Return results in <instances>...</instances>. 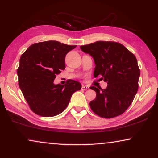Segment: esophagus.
Segmentation results:
<instances>
[{"instance_id": "34e87169", "label": "esophagus", "mask_w": 158, "mask_h": 158, "mask_svg": "<svg viewBox=\"0 0 158 158\" xmlns=\"http://www.w3.org/2000/svg\"><path fill=\"white\" fill-rule=\"evenodd\" d=\"M88 89H89V86H88V85H83V86H82V90H86Z\"/></svg>"}]
</instances>
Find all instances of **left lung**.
Instances as JSON below:
<instances>
[{"mask_svg":"<svg viewBox=\"0 0 158 158\" xmlns=\"http://www.w3.org/2000/svg\"><path fill=\"white\" fill-rule=\"evenodd\" d=\"M83 52L94 58V75H101L106 89L90 87L96 97L90 102L92 111L101 117L111 118L122 114L132 103L138 90L140 70L135 56L124 45L98 41L81 46Z\"/></svg>","mask_w":158,"mask_h":158,"instance_id":"8db88e82","label":"left lung"}]
</instances>
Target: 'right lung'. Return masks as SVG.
<instances>
[{
    "instance_id": "obj_1",
    "label": "right lung",
    "mask_w": 158,
    "mask_h": 158,
    "mask_svg": "<svg viewBox=\"0 0 158 158\" xmlns=\"http://www.w3.org/2000/svg\"><path fill=\"white\" fill-rule=\"evenodd\" d=\"M75 47L47 41L33 44L21 56L19 85L34 113L44 117L57 116L68 106L73 93L81 89V84L73 80L63 85L54 84L56 75L65 68L67 53Z\"/></svg>"
}]
</instances>
